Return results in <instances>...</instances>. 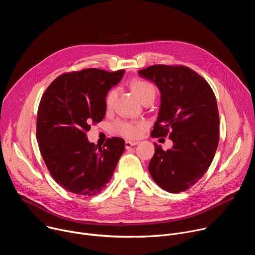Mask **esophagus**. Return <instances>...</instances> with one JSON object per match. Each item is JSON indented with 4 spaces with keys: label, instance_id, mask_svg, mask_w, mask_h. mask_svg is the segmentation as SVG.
I'll return each mask as SVG.
<instances>
[{
    "label": "esophagus",
    "instance_id": "esophagus-1",
    "mask_svg": "<svg viewBox=\"0 0 255 255\" xmlns=\"http://www.w3.org/2000/svg\"><path fill=\"white\" fill-rule=\"evenodd\" d=\"M138 144V142L137 141H125V148L126 149H129L130 147H132V146H134V145H137Z\"/></svg>",
    "mask_w": 255,
    "mask_h": 255
}]
</instances>
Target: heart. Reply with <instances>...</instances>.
Returning <instances> with one entry per match:
<instances>
[{"label": "heart", "instance_id": "b5f03b06", "mask_svg": "<svg viewBox=\"0 0 255 255\" xmlns=\"http://www.w3.org/2000/svg\"><path fill=\"white\" fill-rule=\"evenodd\" d=\"M130 87L142 103L149 99L154 101L156 96V91L154 86L148 81L135 79L130 83ZM116 97H117L116 89H113L108 93L106 97V106L108 108H111L114 105ZM143 128H144L143 123L136 122V121H128V120H117L112 125V129L115 133L129 139H135L139 137L142 133Z\"/></svg>", "mask_w": 255, "mask_h": 255}]
</instances>
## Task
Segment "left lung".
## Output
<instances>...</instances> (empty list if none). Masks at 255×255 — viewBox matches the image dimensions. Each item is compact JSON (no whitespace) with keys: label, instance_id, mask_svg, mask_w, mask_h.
I'll use <instances>...</instances> for the list:
<instances>
[{"label":"left lung","instance_id":"left-lung-1","mask_svg":"<svg viewBox=\"0 0 255 255\" xmlns=\"http://www.w3.org/2000/svg\"><path fill=\"white\" fill-rule=\"evenodd\" d=\"M138 74L152 81L161 93L151 136H168L173 142L166 151L154 143L149 173L161 189L185 192L208 170L219 143L215 94L204 78L185 65L155 64Z\"/></svg>","mask_w":255,"mask_h":255}]
</instances>
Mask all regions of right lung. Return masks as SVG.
<instances>
[{
	"label": "right lung",
	"mask_w": 255,
	"mask_h": 255,
	"mask_svg": "<svg viewBox=\"0 0 255 255\" xmlns=\"http://www.w3.org/2000/svg\"><path fill=\"white\" fill-rule=\"evenodd\" d=\"M124 72L98 68L67 72L48 86L40 100L36 138L51 176L68 192L99 194L125 150L122 138H109L98 149L87 137L91 124L104 119L106 96Z\"/></svg>",
	"instance_id": "right-lung-1"
}]
</instances>
